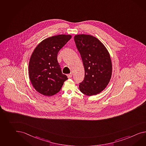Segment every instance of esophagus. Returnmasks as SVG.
<instances>
[{
    "mask_svg": "<svg viewBox=\"0 0 146 146\" xmlns=\"http://www.w3.org/2000/svg\"><path fill=\"white\" fill-rule=\"evenodd\" d=\"M67 77L68 78H70L72 77V74H68Z\"/></svg>",
    "mask_w": 146,
    "mask_h": 146,
    "instance_id": "1",
    "label": "esophagus"
}]
</instances>
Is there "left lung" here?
I'll use <instances>...</instances> for the list:
<instances>
[{"label": "left lung", "mask_w": 146, "mask_h": 146, "mask_svg": "<svg viewBox=\"0 0 146 146\" xmlns=\"http://www.w3.org/2000/svg\"><path fill=\"white\" fill-rule=\"evenodd\" d=\"M74 40L85 69V78L79 84V90L87 96L97 95L104 90L111 78L112 65L110 53L104 45L92 35H76Z\"/></svg>", "instance_id": "left-lung-1"}]
</instances>
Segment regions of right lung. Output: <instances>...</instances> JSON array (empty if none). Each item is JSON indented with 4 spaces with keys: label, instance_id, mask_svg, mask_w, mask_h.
Returning a JSON list of instances; mask_svg holds the SVG:
<instances>
[{
    "label": "right lung",
    "instance_id": "add662e5",
    "mask_svg": "<svg viewBox=\"0 0 146 146\" xmlns=\"http://www.w3.org/2000/svg\"><path fill=\"white\" fill-rule=\"evenodd\" d=\"M71 38V35L66 34L53 36L43 40L34 50L29 64V78L39 93L54 95L67 80V76L62 73L57 56Z\"/></svg>",
    "mask_w": 146,
    "mask_h": 146
}]
</instances>
